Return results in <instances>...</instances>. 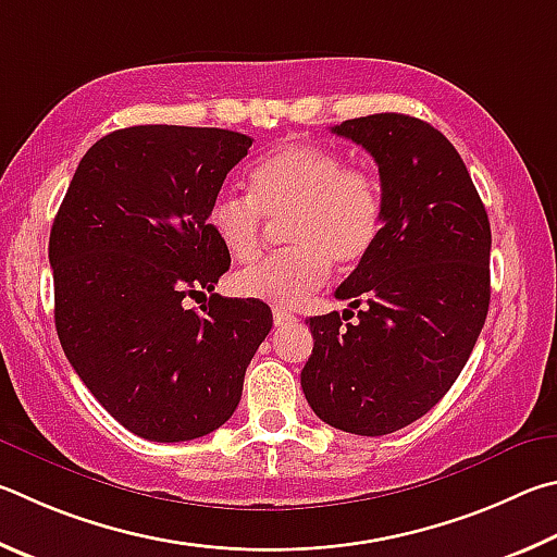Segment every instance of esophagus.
Returning a JSON list of instances; mask_svg holds the SVG:
<instances>
[{"mask_svg": "<svg viewBox=\"0 0 557 557\" xmlns=\"http://www.w3.org/2000/svg\"><path fill=\"white\" fill-rule=\"evenodd\" d=\"M296 315H290L288 310H281V308H273V325L276 327H284L288 323H294Z\"/></svg>", "mask_w": 557, "mask_h": 557, "instance_id": "34e87169", "label": "esophagus"}]
</instances>
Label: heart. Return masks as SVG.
Listing matches in <instances>:
<instances>
[{
  "label": "heart",
  "mask_w": 557,
  "mask_h": 557,
  "mask_svg": "<svg viewBox=\"0 0 557 557\" xmlns=\"http://www.w3.org/2000/svg\"><path fill=\"white\" fill-rule=\"evenodd\" d=\"M249 198L214 195L208 230L234 261L261 251L263 220H284L290 249L242 269L237 296L276 308H298L325 284L333 261L357 267L382 234L384 193L369 169L313 144L281 146L249 171Z\"/></svg>",
  "instance_id": "heart-1"
}]
</instances>
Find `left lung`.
Here are the masks:
<instances>
[{
	"label": "left lung",
	"instance_id": "1",
	"mask_svg": "<svg viewBox=\"0 0 557 557\" xmlns=\"http://www.w3.org/2000/svg\"><path fill=\"white\" fill-rule=\"evenodd\" d=\"M379 165L384 224L335 290L349 308L308 320L313 355L300 386L320 421L388 435L450 392L490 310V218L467 165L423 120L382 112L333 126ZM355 315V313H352Z\"/></svg>",
	"mask_w": 557,
	"mask_h": 557
}]
</instances>
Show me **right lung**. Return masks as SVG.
I'll list each match as a JSON object with an SVG mask.
<instances>
[{
    "label": "right lung",
    "instance_id": "right-lung-1",
    "mask_svg": "<svg viewBox=\"0 0 557 557\" xmlns=\"http://www.w3.org/2000/svg\"><path fill=\"white\" fill-rule=\"evenodd\" d=\"M251 141L214 126L116 129L77 163L53 220L63 352L104 411L146 441H193L230 421L271 330L267 304L212 294L230 257L208 208ZM205 289L202 314L184 306Z\"/></svg>",
    "mask_w": 557,
    "mask_h": 557
}]
</instances>
